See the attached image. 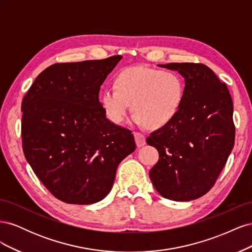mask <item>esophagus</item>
Masks as SVG:
<instances>
[{
  "mask_svg": "<svg viewBox=\"0 0 252 252\" xmlns=\"http://www.w3.org/2000/svg\"><path fill=\"white\" fill-rule=\"evenodd\" d=\"M134 139H135V143H136V146L138 147H142L144 146L145 144H146V139H145V135L141 132H134Z\"/></svg>",
  "mask_w": 252,
  "mask_h": 252,
  "instance_id": "1",
  "label": "esophagus"
}]
</instances>
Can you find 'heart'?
I'll list each match as a JSON object with an SVG mask.
<instances>
[{"label":"heart","mask_w":252,"mask_h":252,"mask_svg":"<svg viewBox=\"0 0 252 252\" xmlns=\"http://www.w3.org/2000/svg\"><path fill=\"white\" fill-rule=\"evenodd\" d=\"M114 88L106 89L101 104L111 123L124 122L131 104L134 123L151 129L168 125L184 100V83L171 70L130 67L118 74Z\"/></svg>","instance_id":"1"}]
</instances>
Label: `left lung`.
<instances>
[{"label": "left lung", "instance_id": "left-lung-1", "mask_svg": "<svg viewBox=\"0 0 252 252\" xmlns=\"http://www.w3.org/2000/svg\"><path fill=\"white\" fill-rule=\"evenodd\" d=\"M185 79L184 100L168 125L147 144L158 151L149 171L157 191L172 201H191L216 184L234 145L233 103L225 83L201 63L158 65Z\"/></svg>", "mask_w": 252, "mask_h": 252}]
</instances>
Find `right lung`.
Masks as SVG:
<instances>
[{
  "label": "right lung",
  "instance_id": "add662e5",
  "mask_svg": "<svg viewBox=\"0 0 252 252\" xmlns=\"http://www.w3.org/2000/svg\"><path fill=\"white\" fill-rule=\"evenodd\" d=\"M122 56L53 64L22 102V146L49 192L87 205L109 193L119 164L135 149L129 129L106 118L98 94Z\"/></svg>",
  "mask_w": 252,
  "mask_h": 252
}]
</instances>
